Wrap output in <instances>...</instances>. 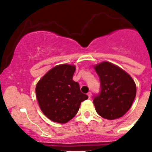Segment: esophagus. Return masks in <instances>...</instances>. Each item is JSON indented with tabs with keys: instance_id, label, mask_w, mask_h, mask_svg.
<instances>
[{
	"instance_id": "obj_1",
	"label": "esophagus",
	"mask_w": 152,
	"mask_h": 152,
	"mask_svg": "<svg viewBox=\"0 0 152 152\" xmlns=\"http://www.w3.org/2000/svg\"><path fill=\"white\" fill-rule=\"evenodd\" d=\"M87 95H88V98H91V92H88V94H87Z\"/></svg>"
}]
</instances>
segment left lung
Wrapping results in <instances>:
<instances>
[{"instance_id": "obj_1", "label": "left lung", "mask_w": 152, "mask_h": 152, "mask_svg": "<svg viewBox=\"0 0 152 152\" xmlns=\"http://www.w3.org/2000/svg\"><path fill=\"white\" fill-rule=\"evenodd\" d=\"M94 68L101 83L100 92L94 96L96 111L106 119L121 117L135 99L137 87L134 80L126 71L111 63L102 62Z\"/></svg>"}]
</instances>
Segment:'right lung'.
Here are the masks:
<instances>
[{"label": "right lung", "mask_w": 152, "mask_h": 152, "mask_svg": "<svg viewBox=\"0 0 152 152\" xmlns=\"http://www.w3.org/2000/svg\"><path fill=\"white\" fill-rule=\"evenodd\" d=\"M76 67L61 64L53 67L38 82L36 98L42 112L60 124L70 121L77 114L81 103L88 99L79 84L73 81Z\"/></svg>", "instance_id": "obj_1"}]
</instances>
